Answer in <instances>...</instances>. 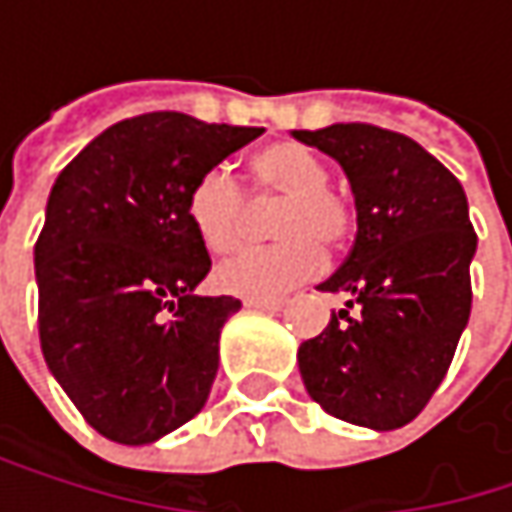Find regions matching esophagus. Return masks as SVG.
I'll return each mask as SVG.
<instances>
[{"label":"esophagus","mask_w":512,"mask_h":512,"mask_svg":"<svg viewBox=\"0 0 512 512\" xmlns=\"http://www.w3.org/2000/svg\"><path fill=\"white\" fill-rule=\"evenodd\" d=\"M246 305L249 308H263V311H281L284 305H287V299L284 296H266V299H246Z\"/></svg>","instance_id":"esophagus-1"}]
</instances>
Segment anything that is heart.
<instances>
[{"mask_svg": "<svg viewBox=\"0 0 512 512\" xmlns=\"http://www.w3.org/2000/svg\"><path fill=\"white\" fill-rule=\"evenodd\" d=\"M252 195L260 207L278 204L272 234L281 243L222 260L216 284L225 293L246 299L287 293L320 269L323 249L338 252L353 234L350 198L329 186L326 162L302 142H272L252 156ZM255 204L237 177L216 165L195 177L186 213L210 252H228L246 237Z\"/></svg>", "mask_w": 512, "mask_h": 512, "instance_id": "b5f03b06", "label": "heart"}]
</instances>
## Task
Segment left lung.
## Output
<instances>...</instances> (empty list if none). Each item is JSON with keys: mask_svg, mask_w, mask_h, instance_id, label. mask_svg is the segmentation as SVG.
I'll return each instance as SVG.
<instances>
[{"mask_svg": "<svg viewBox=\"0 0 512 512\" xmlns=\"http://www.w3.org/2000/svg\"><path fill=\"white\" fill-rule=\"evenodd\" d=\"M293 136L341 162L358 213L350 255L320 284L347 308L299 347L305 388L341 421L397 430L442 385L471 314L477 234L465 192L418 142L376 124Z\"/></svg>", "mask_w": 512, "mask_h": 512, "instance_id": "obj_1", "label": "left lung"}]
</instances>
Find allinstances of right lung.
Masks as SVG:
<instances>
[{
    "mask_svg": "<svg viewBox=\"0 0 512 512\" xmlns=\"http://www.w3.org/2000/svg\"><path fill=\"white\" fill-rule=\"evenodd\" d=\"M260 133L148 112L103 130L58 174L35 243L38 332L100 436L148 445L204 409L240 299L192 293L213 263L186 198Z\"/></svg>",
    "mask_w": 512,
    "mask_h": 512,
    "instance_id": "right-lung-1",
    "label": "right lung"
}]
</instances>
